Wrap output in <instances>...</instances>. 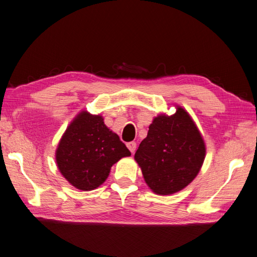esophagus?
Returning a JSON list of instances; mask_svg holds the SVG:
<instances>
[{
	"mask_svg": "<svg viewBox=\"0 0 257 257\" xmlns=\"http://www.w3.org/2000/svg\"><path fill=\"white\" fill-rule=\"evenodd\" d=\"M127 148L129 149V151H130L131 153L134 154V153L136 152V149H137V143L134 142V141H133V142H128V143H127Z\"/></svg>",
	"mask_w": 257,
	"mask_h": 257,
	"instance_id": "34e87169",
	"label": "esophagus"
}]
</instances>
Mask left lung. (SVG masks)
<instances>
[{
    "instance_id": "left-lung-1",
    "label": "left lung",
    "mask_w": 257,
    "mask_h": 257,
    "mask_svg": "<svg viewBox=\"0 0 257 257\" xmlns=\"http://www.w3.org/2000/svg\"><path fill=\"white\" fill-rule=\"evenodd\" d=\"M172 115L154 117L148 137L135 154L146 184L156 195L184 189L199 173L206 158V143L192 116L175 105Z\"/></svg>"
}]
</instances>
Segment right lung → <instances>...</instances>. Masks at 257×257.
Listing matches in <instances>:
<instances>
[{"mask_svg":"<svg viewBox=\"0 0 257 257\" xmlns=\"http://www.w3.org/2000/svg\"><path fill=\"white\" fill-rule=\"evenodd\" d=\"M130 155L119 137L106 127L102 115L80 111L60 139L56 163L72 186L88 192L103 184L112 166Z\"/></svg>","mask_w":257,"mask_h":257,"instance_id":"add662e5","label":"right lung"}]
</instances>
